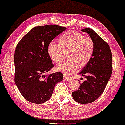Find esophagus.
Listing matches in <instances>:
<instances>
[{
    "instance_id": "1",
    "label": "esophagus",
    "mask_w": 125,
    "mask_h": 125,
    "mask_svg": "<svg viewBox=\"0 0 125 125\" xmlns=\"http://www.w3.org/2000/svg\"><path fill=\"white\" fill-rule=\"evenodd\" d=\"M64 79L65 80L69 81V80H70L71 79V77L69 76V75H64Z\"/></svg>"
}]
</instances>
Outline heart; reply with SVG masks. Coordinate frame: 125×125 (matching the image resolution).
I'll use <instances>...</instances> for the list:
<instances>
[{"instance_id":"obj_1","label":"heart","mask_w":125,"mask_h":125,"mask_svg":"<svg viewBox=\"0 0 125 125\" xmlns=\"http://www.w3.org/2000/svg\"><path fill=\"white\" fill-rule=\"evenodd\" d=\"M58 43L50 42L47 46V53L52 61L61 62L67 53L65 62L57 65L55 70L64 74H70L77 67L83 68L90 62L94 51V42L90 36L81 32L68 31L58 38Z\"/></svg>"}]
</instances>
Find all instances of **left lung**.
I'll use <instances>...</instances> for the list:
<instances>
[{
  "label": "left lung",
  "mask_w": 125,
  "mask_h": 125,
  "mask_svg": "<svg viewBox=\"0 0 125 125\" xmlns=\"http://www.w3.org/2000/svg\"><path fill=\"white\" fill-rule=\"evenodd\" d=\"M87 33L94 42V51L90 62L79 74L86 78L79 89L72 92L73 98L81 104L92 103L104 92L112 72V56L109 45L90 28L81 29Z\"/></svg>",
  "instance_id": "obj_1"
}]
</instances>
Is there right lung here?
<instances>
[{"label":"right lung","mask_w":125,"mask_h":125,"mask_svg":"<svg viewBox=\"0 0 125 125\" xmlns=\"http://www.w3.org/2000/svg\"><path fill=\"white\" fill-rule=\"evenodd\" d=\"M66 28L56 25L32 28L21 39L14 55L15 82L21 94L31 103L40 104L50 99L57 83L63 79L61 72L41 77L54 67L47 46ZM43 76H42V75Z\"/></svg>","instance_id":"obj_1"}]
</instances>
